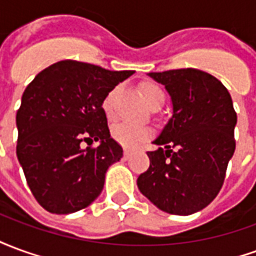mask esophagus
Instances as JSON below:
<instances>
[{
	"instance_id": "esophagus-1",
	"label": "esophagus",
	"mask_w": 256,
	"mask_h": 256,
	"mask_svg": "<svg viewBox=\"0 0 256 256\" xmlns=\"http://www.w3.org/2000/svg\"><path fill=\"white\" fill-rule=\"evenodd\" d=\"M130 156H132V152H130V150H123V159H124V160H128Z\"/></svg>"
}]
</instances>
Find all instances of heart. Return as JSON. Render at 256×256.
<instances>
[{
	"label": "heart",
	"instance_id": "obj_1",
	"mask_svg": "<svg viewBox=\"0 0 256 256\" xmlns=\"http://www.w3.org/2000/svg\"><path fill=\"white\" fill-rule=\"evenodd\" d=\"M118 92H119V88H114L106 93L102 100V110L108 119H112L115 116L114 100L116 97ZM142 96L150 108L162 106L166 100L163 90L158 84H150V82L142 84ZM111 136L118 144H120L124 148H136L141 142H144L145 140L150 138V128L146 126H140V124H132V123H116L112 128Z\"/></svg>",
	"mask_w": 256,
	"mask_h": 256
}]
</instances>
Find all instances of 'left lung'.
<instances>
[{"label":"left lung","mask_w":256,"mask_h":256,"mask_svg":"<svg viewBox=\"0 0 256 256\" xmlns=\"http://www.w3.org/2000/svg\"><path fill=\"white\" fill-rule=\"evenodd\" d=\"M172 96V116L154 141L141 193L162 211L190 215L220 193L236 150L237 115L220 80L196 68L150 72Z\"/></svg>","instance_id":"obj_1"}]
</instances>
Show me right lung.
Wrapping results in <instances>:
<instances>
[{"label": "right lung", "mask_w": 256, "mask_h": 256, "mask_svg": "<svg viewBox=\"0 0 256 256\" xmlns=\"http://www.w3.org/2000/svg\"><path fill=\"white\" fill-rule=\"evenodd\" d=\"M134 71L63 60L32 79L16 114V155L31 193L53 214L88 207L123 150L111 138L102 100ZM100 140L98 147L82 142Z\"/></svg>", "instance_id": "1"}]
</instances>
